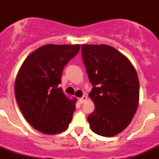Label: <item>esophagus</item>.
Listing matches in <instances>:
<instances>
[{
    "mask_svg": "<svg viewBox=\"0 0 159 159\" xmlns=\"http://www.w3.org/2000/svg\"><path fill=\"white\" fill-rule=\"evenodd\" d=\"M87 96H85V95H84V96L82 97V98H80V103H84L86 101H87Z\"/></svg>",
    "mask_w": 159,
    "mask_h": 159,
    "instance_id": "esophagus-1",
    "label": "esophagus"
}]
</instances>
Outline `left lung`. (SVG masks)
<instances>
[{
    "mask_svg": "<svg viewBox=\"0 0 159 159\" xmlns=\"http://www.w3.org/2000/svg\"><path fill=\"white\" fill-rule=\"evenodd\" d=\"M84 64L95 109L87 117L93 133L111 137L126 129L139 103L137 73L126 56L105 44H83Z\"/></svg>",
    "mask_w": 159,
    "mask_h": 159,
    "instance_id": "left-lung-1",
    "label": "left lung"
}]
</instances>
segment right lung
<instances>
[{
    "label": "right lung",
    "mask_w": 159,
    "mask_h": 159,
    "mask_svg": "<svg viewBox=\"0 0 159 159\" xmlns=\"http://www.w3.org/2000/svg\"><path fill=\"white\" fill-rule=\"evenodd\" d=\"M80 46L47 44L25 58L15 84L18 105L27 122L43 134L66 130L72 120L76 100L68 98L61 84L63 69Z\"/></svg>",
    "instance_id": "obj_1"
}]
</instances>
